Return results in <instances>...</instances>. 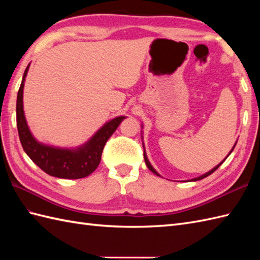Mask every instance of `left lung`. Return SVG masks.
<instances>
[{"mask_svg": "<svg viewBox=\"0 0 260 260\" xmlns=\"http://www.w3.org/2000/svg\"><path fill=\"white\" fill-rule=\"evenodd\" d=\"M235 146H236V144L234 145V147H233V150H231V151H230V153L234 151V148H235ZM230 153L228 154V156L230 155ZM225 158H227V157H225ZM225 158H224V159H225ZM144 159H145V163H146V165H147V168H148V169H150V170L152 171V172H153V173H155L156 175H158V176H159V174H158V173L156 172V171L153 169V167H152V165H151V163H150V162H148V159H147V157H146V154H145V151H144ZM224 159H223V161H222L221 163H220V164H218V165H217V167H215V168H213V169H212L211 171H209V172H208V173H206V174H203V175H201V176H199V178H196V179H193V180H191V181H198V180H201V179H204V178H207V176H209L210 174H212V173L214 172V171H215V170H217V169H218V168L220 167V165H221V164H222V163L224 162Z\"/></svg>", "mask_w": 260, "mask_h": 260, "instance_id": "left-lung-1", "label": "left lung"}]
</instances>
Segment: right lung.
<instances>
[{
  "label": "right lung",
  "instance_id": "add662e5",
  "mask_svg": "<svg viewBox=\"0 0 260 260\" xmlns=\"http://www.w3.org/2000/svg\"><path fill=\"white\" fill-rule=\"evenodd\" d=\"M30 66V64H29ZM27 66L16 98V126L24 152L42 171L60 179H81L91 174L101 163L104 146L125 116H119L105 124L85 145L76 150L57 148L39 143L32 136L23 112V87L29 70Z\"/></svg>",
  "mask_w": 260,
  "mask_h": 260
}]
</instances>
